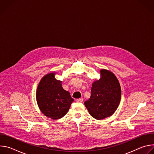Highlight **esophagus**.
<instances>
[{
    "label": "esophagus",
    "mask_w": 154,
    "mask_h": 154,
    "mask_svg": "<svg viewBox=\"0 0 154 154\" xmlns=\"http://www.w3.org/2000/svg\"><path fill=\"white\" fill-rule=\"evenodd\" d=\"M77 102H82L83 101V99L82 98H80V99H77L75 100Z\"/></svg>",
    "instance_id": "esophagus-1"
}]
</instances>
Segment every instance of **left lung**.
Wrapping results in <instances>:
<instances>
[{"label": "left lung", "instance_id": "obj_1", "mask_svg": "<svg viewBox=\"0 0 154 154\" xmlns=\"http://www.w3.org/2000/svg\"><path fill=\"white\" fill-rule=\"evenodd\" d=\"M100 72L101 79L93 83L91 97L84 103L91 116L97 120L115 113L121 96V86L116 76L105 69L100 70Z\"/></svg>", "mask_w": 154, "mask_h": 154}]
</instances>
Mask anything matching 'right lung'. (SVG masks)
Returning a JSON list of instances; mask_svg holds the SVG:
<instances>
[{
	"mask_svg": "<svg viewBox=\"0 0 154 154\" xmlns=\"http://www.w3.org/2000/svg\"><path fill=\"white\" fill-rule=\"evenodd\" d=\"M55 73L47 74L40 81L36 91V100L42 113L52 119H58L66 114L74 99L64 90Z\"/></svg>",
	"mask_w": 154,
	"mask_h": 154,
	"instance_id": "1",
	"label": "right lung"
}]
</instances>
